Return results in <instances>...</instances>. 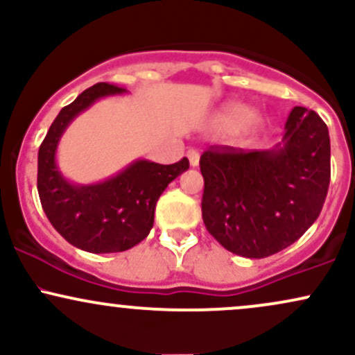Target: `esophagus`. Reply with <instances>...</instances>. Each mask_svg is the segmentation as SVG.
Instances as JSON below:
<instances>
[{"label": "esophagus", "instance_id": "34e87169", "mask_svg": "<svg viewBox=\"0 0 355 355\" xmlns=\"http://www.w3.org/2000/svg\"><path fill=\"white\" fill-rule=\"evenodd\" d=\"M187 157H189V162H190L191 166H197L198 162H200V153H198L197 150H193V148H190L189 152H187Z\"/></svg>", "mask_w": 355, "mask_h": 355}]
</instances>
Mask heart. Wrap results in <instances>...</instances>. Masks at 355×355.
I'll use <instances>...</instances> for the list:
<instances>
[{
  "mask_svg": "<svg viewBox=\"0 0 355 355\" xmlns=\"http://www.w3.org/2000/svg\"><path fill=\"white\" fill-rule=\"evenodd\" d=\"M252 118V110L243 105H230L229 108L220 113L218 121L225 126H240L245 125Z\"/></svg>",
  "mask_w": 355,
  "mask_h": 355,
  "instance_id": "b5f03b06",
  "label": "heart"
}]
</instances>
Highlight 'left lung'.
<instances>
[{
	"label": "left lung",
	"instance_id": "left-lung-1",
	"mask_svg": "<svg viewBox=\"0 0 355 355\" xmlns=\"http://www.w3.org/2000/svg\"><path fill=\"white\" fill-rule=\"evenodd\" d=\"M202 217L232 254L263 259L299 240L331 183V138L312 110L295 107L272 150L210 146L200 157Z\"/></svg>",
	"mask_w": 355,
	"mask_h": 355
}]
</instances>
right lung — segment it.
Masks as SVG:
<instances>
[{"label": "right lung", "instance_id": "obj_1", "mask_svg": "<svg viewBox=\"0 0 355 355\" xmlns=\"http://www.w3.org/2000/svg\"><path fill=\"white\" fill-rule=\"evenodd\" d=\"M116 85L96 83L61 108L38 152V193L55 230L71 245L92 254L123 252L140 243L153 227L155 205L178 175L185 157L172 165L137 160L101 183L73 185L56 166V146L73 118L98 98L125 93Z\"/></svg>", "mask_w": 355, "mask_h": 355}]
</instances>
